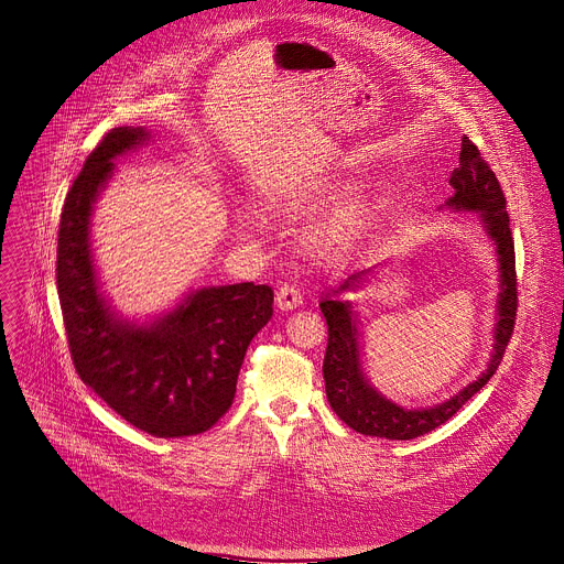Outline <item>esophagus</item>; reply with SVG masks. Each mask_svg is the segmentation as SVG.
Returning a JSON list of instances; mask_svg holds the SVG:
<instances>
[{
	"label": "esophagus",
	"mask_w": 564,
	"mask_h": 564,
	"mask_svg": "<svg viewBox=\"0 0 564 564\" xmlns=\"http://www.w3.org/2000/svg\"><path fill=\"white\" fill-rule=\"evenodd\" d=\"M302 304H304V294H302V290H299L296 285L283 283V285L276 290V308H281V311H292V308H299Z\"/></svg>",
	"instance_id": "34e87169"
}]
</instances>
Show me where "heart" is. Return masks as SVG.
Listing matches in <instances>:
<instances>
[{
  "instance_id": "obj_1",
  "label": "heart",
  "mask_w": 564,
  "mask_h": 564,
  "mask_svg": "<svg viewBox=\"0 0 564 564\" xmlns=\"http://www.w3.org/2000/svg\"><path fill=\"white\" fill-rule=\"evenodd\" d=\"M333 195H335V185L326 183V185L317 187V193H315L311 206L317 204V202H324ZM367 217H369V202L367 199L349 202L347 206L337 210L330 219H326L322 227L313 234V247L322 256L343 253L360 236V231L365 229V224H367Z\"/></svg>"
}]
</instances>
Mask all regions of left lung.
<instances>
[{
  "instance_id": "8db88e82",
  "label": "left lung",
  "mask_w": 564,
  "mask_h": 564,
  "mask_svg": "<svg viewBox=\"0 0 564 564\" xmlns=\"http://www.w3.org/2000/svg\"><path fill=\"white\" fill-rule=\"evenodd\" d=\"M448 183L454 187V197H448L444 206L452 210L478 213L487 236L497 245L499 299L495 347L490 362H487V367L476 381H471L456 397L440 405L410 410L390 401L377 388H371L365 377L360 365L356 315L351 311V304L340 299V292L358 290L362 279L371 270L354 272L345 279L340 288L330 290L328 296L322 299L319 308L328 324V345L322 367L326 399L335 415L356 433L388 440H412L435 431L446 420H452L456 412L495 377V371L501 365L506 347L510 343L517 319V272L510 217L506 213V197L497 181V174L482 161L478 147L469 138H463L460 165L454 170Z\"/></svg>"
}]
</instances>
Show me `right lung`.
Segmentation results:
<instances>
[{
    "label": "right lung",
    "mask_w": 564,
    "mask_h": 564,
    "mask_svg": "<svg viewBox=\"0 0 564 564\" xmlns=\"http://www.w3.org/2000/svg\"><path fill=\"white\" fill-rule=\"evenodd\" d=\"M147 140L142 127H118L86 159L61 213L56 285L82 381L131 426L185 437L208 431L231 408L247 347L274 313V290L199 288L144 324L112 313L95 272L90 215L116 170L112 161Z\"/></svg>",
    "instance_id": "obj_1"
}]
</instances>
